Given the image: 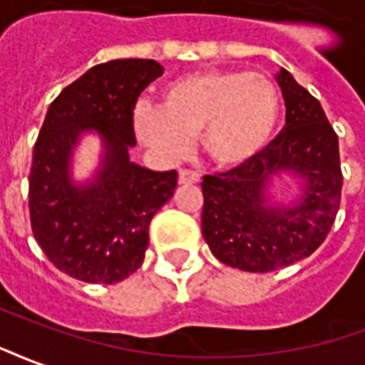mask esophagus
I'll list each match as a JSON object with an SVG mask.
<instances>
[{"label":"esophagus","mask_w":365,"mask_h":365,"mask_svg":"<svg viewBox=\"0 0 365 365\" xmlns=\"http://www.w3.org/2000/svg\"><path fill=\"white\" fill-rule=\"evenodd\" d=\"M179 182L180 185H196V182H200V175L190 169H180Z\"/></svg>","instance_id":"esophagus-1"}]
</instances>
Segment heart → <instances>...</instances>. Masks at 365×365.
<instances>
[{"label": "heart", "mask_w": 365, "mask_h": 365, "mask_svg": "<svg viewBox=\"0 0 365 365\" xmlns=\"http://www.w3.org/2000/svg\"><path fill=\"white\" fill-rule=\"evenodd\" d=\"M280 118V93L257 71H202L175 79L161 93V106L134 108L138 140L157 155L177 161L190 138L217 167L251 161L272 140Z\"/></svg>", "instance_id": "b5f03b06"}]
</instances>
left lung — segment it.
Instances as JSON below:
<instances>
[{
	"label": "left lung",
	"mask_w": 365,
	"mask_h": 365,
	"mask_svg": "<svg viewBox=\"0 0 365 365\" xmlns=\"http://www.w3.org/2000/svg\"><path fill=\"white\" fill-rule=\"evenodd\" d=\"M286 126L259 155L235 169L202 179V235L227 267L272 272L315 252L340 206L339 135L323 106L288 70L276 73ZM282 172L300 180V196L282 207L269 185Z\"/></svg>",
	"instance_id": "obj_1"
}]
</instances>
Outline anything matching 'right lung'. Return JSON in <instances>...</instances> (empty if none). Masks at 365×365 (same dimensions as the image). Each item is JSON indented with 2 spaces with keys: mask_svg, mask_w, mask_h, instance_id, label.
<instances>
[{
  "mask_svg": "<svg viewBox=\"0 0 365 365\" xmlns=\"http://www.w3.org/2000/svg\"><path fill=\"white\" fill-rule=\"evenodd\" d=\"M159 76L163 66L155 60H110L48 106L29 175L31 225L48 260L71 278L116 284L135 272L151 220L175 192L177 171H151L130 159L135 101ZM85 133L99 135L103 153L93 179L77 183L71 159Z\"/></svg>",
  "mask_w": 365,
  "mask_h": 365,
  "instance_id": "right-lung-1",
  "label": "right lung"
}]
</instances>
